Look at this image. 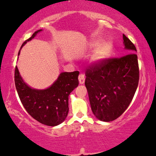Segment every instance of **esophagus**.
<instances>
[{"label":"esophagus","mask_w":156,"mask_h":156,"mask_svg":"<svg viewBox=\"0 0 156 156\" xmlns=\"http://www.w3.org/2000/svg\"><path fill=\"white\" fill-rule=\"evenodd\" d=\"M79 81H80V84H83L85 82V76L83 74H80L79 75Z\"/></svg>","instance_id":"esophagus-1"}]
</instances>
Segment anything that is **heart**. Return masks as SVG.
I'll return each instance as SVG.
<instances>
[{"mask_svg": "<svg viewBox=\"0 0 156 156\" xmlns=\"http://www.w3.org/2000/svg\"><path fill=\"white\" fill-rule=\"evenodd\" d=\"M91 47L93 49H96L93 55V59L98 62L108 58L113 51L112 42L106 41L101 43V40H93L91 43Z\"/></svg>", "mask_w": 156, "mask_h": 156, "instance_id": "heart-1", "label": "heart"}]
</instances>
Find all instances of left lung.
Masks as SVG:
<instances>
[{
  "mask_svg": "<svg viewBox=\"0 0 156 156\" xmlns=\"http://www.w3.org/2000/svg\"><path fill=\"white\" fill-rule=\"evenodd\" d=\"M129 54L106 58L89 65L85 71V86L93 114L99 120L114 121L129 106L139 81L136 48L123 35Z\"/></svg>",
  "mask_w": 156,
  "mask_h": 156,
  "instance_id": "obj_1",
  "label": "left lung"
}]
</instances>
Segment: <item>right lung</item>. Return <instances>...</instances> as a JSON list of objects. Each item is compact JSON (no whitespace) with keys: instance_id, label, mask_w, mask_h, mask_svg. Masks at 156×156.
Listing matches in <instances>:
<instances>
[{"instance_id":"add662e5","label":"right lung","mask_w":156,"mask_h":156,"mask_svg":"<svg viewBox=\"0 0 156 156\" xmlns=\"http://www.w3.org/2000/svg\"><path fill=\"white\" fill-rule=\"evenodd\" d=\"M42 30H38L22 47ZM20 54V51L18 55ZM80 72H62L48 89L37 90L27 86L21 78L17 67L15 69V84L19 98L27 112L38 122L50 126L62 123L69 112V95L78 86Z\"/></svg>"}]
</instances>
